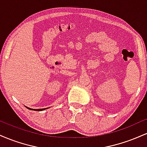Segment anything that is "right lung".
<instances>
[{
    "mask_svg": "<svg viewBox=\"0 0 147 147\" xmlns=\"http://www.w3.org/2000/svg\"><path fill=\"white\" fill-rule=\"evenodd\" d=\"M25 107L27 108V109H30V110H32V111H43V110H45L46 109H48V108H45V109H30L29 107H27V106H25Z\"/></svg>",
    "mask_w": 147,
    "mask_h": 147,
    "instance_id": "1",
    "label": "right lung"
}]
</instances>
